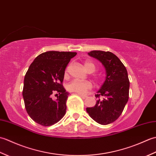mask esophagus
<instances>
[{
	"instance_id": "1",
	"label": "esophagus",
	"mask_w": 156,
	"mask_h": 156,
	"mask_svg": "<svg viewBox=\"0 0 156 156\" xmlns=\"http://www.w3.org/2000/svg\"><path fill=\"white\" fill-rule=\"evenodd\" d=\"M79 96H80V97L82 98H87L88 97H87V96H86V95H82V94H78Z\"/></svg>"
}]
</instances>
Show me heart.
<instances>
[{
	"mask_svg": "<svg viewBox=\"0 0 156 156\" xmlns=\"http://www.w3.org/2000/svg\"><path fill=\"white\" fill-rule=\"evenodd\" d=\"M84 66L88 72H93L96 69V65L90 60L85 61ZM66 75H67V71L66 72ZM92 87V83L89 81H78L73 80L69 82L68 85V90L72 92H75L78 94H85L87 92L91 89Z\"/></svg>",
	"mask_w": 156,
	"mask_h": 156,
	"instance_id": "b5f03b06",
	"label": "heart"
}]
</instances>
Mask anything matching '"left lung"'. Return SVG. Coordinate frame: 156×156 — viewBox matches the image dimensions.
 Returning a JSON list of instances; mask_svg holds the SVG:
<instances>
[{"label":"left lung","mask_w":156,"mask_h":156,"mask_svg":"<svg viewBox=\"0 0 156 156\" xmlns=\"http://www.w3.org/2000/svg\"><path fill=\"white\" fill-rule=\"evenodd\" d=\"M103 65L106 78L95 94L94 107L87 108L89 116L98 123L108 125L119 117L129 99V80L127 69L117 55L110 51L94 50L88 53ZM101 96L103 98H99Z\"/></svg>","instance_id":"1"}]
</instances>
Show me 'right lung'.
Instances as JSON below:
<instances>
[{
  "label": "right lung",
  "instance_id": "add662e5",
  "mask_svg": "<svg viewBox=\"0 0 156 156\" xmlns=\"http://www.w3.org/2000/svg\"><path fill=\"white\" fill-rule=\"evenodd\" d=\"M76 52L49 51L31 63L24 78L23 97L28 115L42 126H51L66 114L69 93L63 87L65 69ZM56 92L57 98L52 94Z\"/></svg>",
  "mask_w": 156,
  "mask_h": 156
}]
</instances>
